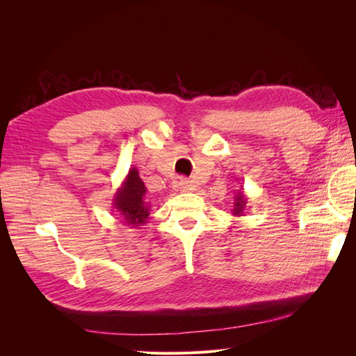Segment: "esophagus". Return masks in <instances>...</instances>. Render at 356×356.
I'll return each instance as SVG.
<instances>
[{"instance_id": "esophagus-1", "label": "esophagus", "mask_w": 356, "mask_h": 356, "mask_svg": "<svg viewBox=\"0 0 356 356\" xmlns=\"http://www.w3.org/2000/svg\"><path fill=\"white\" fill-rule=\"evenodd\" d=\"M177 187H178V188H179V191H182V193H187V191H190V190H191L190 181H188V179H186V178H181V179L178 181Z\"/></svg>"}]
</instances>
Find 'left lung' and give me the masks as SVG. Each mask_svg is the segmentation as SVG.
<instances>
[{
    "label": "left lung",
    "mask_w": 356,
    "mask_h": 356,
    "mask_svg": "<svg viewBox=\"0 0 356 356\" xmlns=\"http://www.w3.org/2000/svg\"><path fill=\"white\" fill-rule=\"evenodd\" d=\"M246 203H248V199L245 196L243 191H238L234 195V204H233V215L234 217H242V215H245V208H246Z\"/></svg>",
    "instance_id": "1"
}]
</instances>
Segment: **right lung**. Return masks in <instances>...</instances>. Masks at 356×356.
Listing matches in <instances>:
<instances>
[{"instance_id":"1","label":"right lung","mask_w":356,"mask_h":356,"mask_svg":"<svg viewBox=\"0 0 356 356\" xmlns=\"http://www.w3.org/2000/svg\"><path fill=\"white\" fill-rule=\"evenodd\" d=\"M147 188L139 177L138 169H129L122 186L117 188L113 197V207L117 209L123 222L139 227L144 225L149 217V202H147Z\"/></svg>"}]
</instances>
